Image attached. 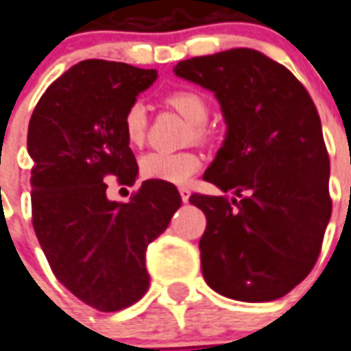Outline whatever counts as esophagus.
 Here are the masks:
<instances>
[{
  "instance_id": "esophagus-1",
  "label": "esophagus",
  "mask_w": 351,
  "mask_h": 351,
  "mask_svg": "<svg viewBox=\"0 0 351 351\" xmlns=\"http://www.w3.org/2000/svg\"><path fill=\"white\" fill-rule=\"evenodd\" d=\"M180 195H181V200H183V202H189V196H191V191H189V189H185V187H181L180 189Z\"/></svg>"
}]
</instances>
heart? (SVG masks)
Segmentation results:
<instances>
[{
    "label": "heart",
    "mask_w": 351,
    "mask_h": 351,
    "mask_svg": "<svg viewBox=\"0 0 351 351\" xmlns=\"http://www.w3.org/2000/svg\"><path fill=\"white\" fill-rule=\"evenodd\" d=\"M164 101L176 109L181 117H185L193 124L191 138L204 141L208 138V128L204 126L206 119L210 115V106L204 98L202 92L195 88H180L166 94ZM123 132L126 140L132 145H141L147 134V113L140 101H134L123 113ZM202 160L193 151H180V153H168V151H149L141 156L140 171L145 180L162 181L171 185H183L187 183L196 171L200 170Z\"/></svg>",
    "instance_id": "heart-1"
}]
</instances>
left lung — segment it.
<instances>
[{"label":"left lung","mask_w":351,"mask_h":351,"mask_svg":"<svg viewBox=\"0 0 351 351\" xmlns=\"http://www.w3.org/2000/svg\"><path fill=\"white\" fill-rule=\"evenodd\" d=\"M173 71L215 92L227 123L204 180L236 198H189L208 221L204 280L228 299H280L314 268L332 210L314 101L289 69L253 49L196 56Z\"/></svg>","instance_id":"8db88e82"}]
</instances>
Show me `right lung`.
I'll list each match as a JSON object with an SVG mask.
<instances>
[{"instance_id": "add662e5", "label": "right lung", "mask_w": 351, "mask_h": 351, "mask_svg": "<svg viewBox=\"0 0 351 351\" xmlns=\"http://www.w3.org/2000/svg\"><path fill=\"white\" fill-rule=\"evenodd\" d=\"M155 69L83 60L45 90L28 126L32 223L56 280L100 312L145 295V250L181 206L171 183L147 180L128 202H111L109 178L132 187L138 162L124 109L155 83Z\"/></svg>"}]
</instances>
